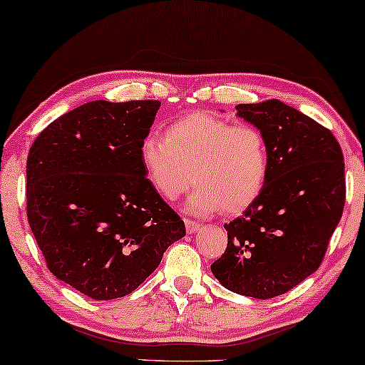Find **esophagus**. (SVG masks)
<instances>
[{"label":"esophagus","instance_id":"esophagus-1","mask_svg":"<svg viewBox=\"0 0 365 365\" xmlns=\"http://www.w3.org/2000/svg\"><path fill=\"white\" fill-rule=\"evenodd\" d=\"M185 225H187V232L193 234L200 229V224L196 221H192V219H185Z\"/></svg>","mask_w":365,"mask_h":365}]
</instances>
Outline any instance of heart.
I'll return each mask as SVG.
<instances>
[{
    "label": "heart",
    "mask_w": 365,
    "mask_h": 365,
    "mask_svg": "<svg viewBox=\"0 0 365 365\" xmlns=\"http://www.w3.org/2000/svg\"><path fill=\"white\" fill-rule=\"evenodd\" d=\"M140 159L149 183L164 200H177L195 180L198 188L188 210L196 214L219 207L224 214L247 210L262 192L269 164L262 130L207 113L173 121L165 138L149 133L141 141Z\"/></svg>",
    "instance_id": "b5f03b06"
}]
</instances>
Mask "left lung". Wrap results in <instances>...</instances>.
I'll use <instances>...</instances> for the list:
<instances>
[{
	"label": "left lung",
	"instance_id": "1",
	"mask_svg": "<svg viewBox=\"0 0 365 365\" xmlns=\"http://www.w3.org/2000/svg\"><path fill=\"white\" fill-rule=\"evenodd\" d=\"M235 108L263 131L269 164L257 200L224 224L227 247L211 271L229 291L271 299L325 258L344 210L343 151L328 128L277 99Z\"/></svg>",
	"mask_w": 365,
	"mask_h": 365
}]
</instances>
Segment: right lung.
I'll return each instance as SVG.
<instances>
[{"mask_svg":"<svg viewBox=\"0 0 365 365\" xmlns=\"http://www.w3.org/2000/svg\"><path fill=\"white\" fill-rule=\"evenodd\" d=\"M159 101H96L45 128L27 155V221L47 268L96 300L128 296L185 222L140 159Z\"/></svg>","mask_w":365,"mask_h":365,"instance_id":"1","label":"right lung"}]
</instances>
